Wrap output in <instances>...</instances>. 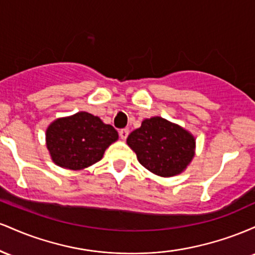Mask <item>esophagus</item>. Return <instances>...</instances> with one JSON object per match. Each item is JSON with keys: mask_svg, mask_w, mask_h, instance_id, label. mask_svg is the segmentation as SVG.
<instances>
[{"mask_svg": "<svg viewBox=\"0 0 255 255\" xmlns=\"http://www.w3.org/2000/svg\"><path fill=\"white\" fill-rule=\"evenodd\" d=\"M128 134H129V130H128V129H121V130H120V137H121L122 140L127 139Z\"/></svg>", "mask_w": 255, "mask_h": 255, "instance_id": "esophagus-1", "label": "esophagus"}]
</instances>
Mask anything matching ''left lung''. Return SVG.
<instances>
[{
    "mask_svg": "<svg viewBox=\"0 0 255 255\" xmlns=\"http://www.w3.org/2000/svg\"><path fill=\"white\" fill-rule=\"evenodd\" d=\"M137 160L152 174L162 177L180 175L195 156V137L183 127L153 116L127 137Z\"/></svg>",
    "mask_w": 255,
    "mask_h": 255,
    "instance_id": "8db88e82",
    "label": "left lung"
}]
</instances>
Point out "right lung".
I'll use <instances>...</instances> for the list:
<instances>
[{"label":"right lung","mask_w":255,"mask_h":255,"mask_svg":"<svg viewBox=\"0 0 255 255\" xmlns=\"http://www.w3.org/2000/svg\"><path fill=\"white\" fill-rule=\"evenodd\" d=\"M118 139L119 133L113 126L86 111L56 119L45 131L52 162L69 170H83L99 162Z\"/></svg>","instance_id":"add662e5"}]
</instances>
